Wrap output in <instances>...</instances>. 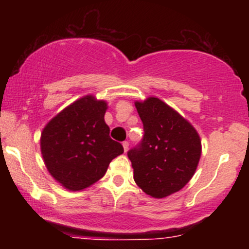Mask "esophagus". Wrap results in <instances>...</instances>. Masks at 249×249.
Listing matches in <instances>:
<instances>
[{"instance_id": "obj_1", "label": "esophagus", "mask_w": 249, "mask_h": 249, "mask_svg": "<svg viewBox=\"0 0 249 249\" xmlns=\"http://www.w3.org/2000/svg\"><path fill=\"white\" fill-rule=\"evenodd\" d=\"M123 147H124L125 152H127V150H128V142H123Z\"/></svg>"}]
</instances>
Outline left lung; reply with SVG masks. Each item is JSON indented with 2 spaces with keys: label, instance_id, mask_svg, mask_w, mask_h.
Segmentation results:
<instances>
[{
  "label": "left lung",
  "instance_id": "obj_1",
  "mask_svg": "<svg viewBox=\"0 0 249 249\" xmlns=\"http://www.w3.org/2000/svg\"><path fill=\"white\" fill-rule=\"evenodd\" d=\"M144 138L127 152L133 179L152 198H166L192 179L201 157V139L187 119L157 97L134 102Z\"/></svg>",
  "mask_w": 249,
  "mask_h": 249
}]
</instances>
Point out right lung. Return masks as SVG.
Instances as JSON below:
<instances>
[{
    "instance_id": "add662e5",
    "label": "right lung",
    "mask_w": 249,
    "mask_h": 249,
    "mask_svg": "<svg viewBox=\"0 0 249 249\" xmlns=\"http://www.w3.org/2000/svg\"><path fill=\"white\" fill-rule=\"evenodd\" d=\"M107 103L88 95L51 118L41 133V152L53 179L69 191H82L98 181L108 164L124 152L110 138L104 121Z\"/></svg>"
}]
</instances>
